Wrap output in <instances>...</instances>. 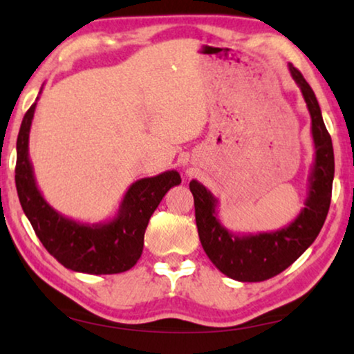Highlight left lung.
I'll return each mask as SVG.
<instances>
[{"instance_id":"1","label":"left lung","mask_w":354,"mask_h":354,"mask_svg":"<svg viewBox=\"0 0 354 354\" xmlns=\"http://www.w3.org/2000/svg\"><path fill=\"white\" fill-rule=\"evenodd\" d=\"M310 115L313 162L307 184V198L301 212L276 232L241 234L230 232L218 218V200L197 179L189 184L194 195L195 222L200 243L214 266L238 282H261L287 269L317 239L326 221L334 179V149L322 110L310 85L301 72L288 64Z\"/></svg>"}]
</instances>
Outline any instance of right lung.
<instances>
[{
	"mask_svg": "<svg viewBox=\"0 0 354 354\" xmlns=\"http://www.w3.org/2000/svg\"><path fill=\"white\" fill-rule=\"evenodd\" d=\"M39 91V96H41ZM36 102L21 121L17 138L15 186L25 216L44 248L61 265L75 272L118 274L131 269L143 252L145 230L156 207L171 187L181 184L176 170L132 183L113 217L88 223L61 214L39 189L30 159V131Z\"/></svg>",
	"mask_w": 354,
	"mask_h": 354,
	"instance_id": "1",
	"label": "right lung"
}]
</instances>
